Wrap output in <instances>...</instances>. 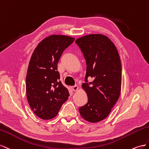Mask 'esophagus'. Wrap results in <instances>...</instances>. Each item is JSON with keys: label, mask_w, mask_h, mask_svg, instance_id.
<instances>
[{"label": "esophagus", "mask_w": 149, "mask_h": 149, "mask_svg": "<svg viewBox=\"0 0 149 149\" xmlns=\"http://www.w3.org/2000/svg\"><path fill=\"white\" fill-rule=\"evenodd\" d=\"M71 88L72 89V91L74 92H76L79 90V87L77 86H72L71 87Z\"/></svg>", "instance_id": "obj_1"}]
</instances>
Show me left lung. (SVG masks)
I'll list each match as a JSON object with an SVG mask.
<instances>
[{"label": "left lung", "instance_id": "left-lung-1", "mask_svg": "<svg viewBox=\"0 0 149 149\" xmlns=\"http://www.w3.org/2000/svg\"><path fill=\"white\" fill-rule=\"evenodd\" d=\"M86 61V82L82 88L88 102L79 109L80 116L89 122L103 120L118 100L121 91L122 65L116 45L108 37L100 33L89 34L75 40Z\"/></svg>", "mask_w": 149, "mask_h": 149}]
</instances>
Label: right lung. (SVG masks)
Listing matches in <instances>:
<instances>
[{
  "label": "right lung",
  "instance_id": "obj_1",
  "mask_svg": "<svg viewBox=\"0 0 149 149\" xmlns=\"http://www.w3.org/2000/svg\"><path fill=\"white\" fill-rule=\"evenodd\" d=\"M74 40L67 36L51 35L37 45L31 56L26 76L27 98L33 113L43 120L56 117L69 98V91L59 81L57 63Z\"/></svg>",
  "mask_w": 149,
  "mask_h": 149
}]
</instances>
